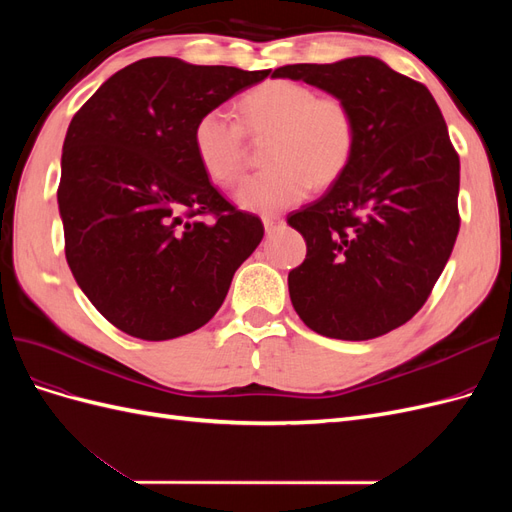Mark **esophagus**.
Returning a JSON list of instances; mask_svg holds the SVG:
<instances>
[{
    "mask_svg": "<svg viewBox=\"0 0 512 512\" xmlns=\"http://www.w3.org/2000/svg\"><path fill=\"white\" fill-rule=\"evenodd\" d=\"M262 224H265L267 235H273V232H277L284 226V220L280 215H265V218H262Z\"/></svg>",
    "mask_w": 512,
    "mask_h": 512,
    "instance_id": "esophagus-1",
    "label": "esophagus"
}]
</instances>
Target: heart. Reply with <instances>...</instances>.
Wrapping results in <instances>:
<instances>
[{
    "label": "heart",
    "mask_w": 512,
    "mask_h": 512,
    "mask_svg": "<svg viewBox=\"0 0 512 512\" xmlns=\"http://www.w3.org/2000/svg\"><path fill=\"white\" fill-rule=\"evenodd\" d=\"M232 119L220 108L203 113L192 128V147L205 175L218 185L235 183L245 164V134L269 138V168L247 177L237 203L252 213H277L299 205L312 190L337 183L348 170L356 143L354 108L339 96H318L316 89L290 79L256 85L237 104Z\"/></svg>",
    "instance_id": "1"
}]
</instances>
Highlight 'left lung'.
I'll return each mask as SVG.
<instances>
[{
  "label": "left lung",
  "instance_id": "1",
  "mask_svg": "<svg viewBox=\"0 0 512 512\" xmlns=\"http://www.w3.org/2000/svg\"><path fill=\"white\" fill-rule=\"evenodd\" d=\"M350 102L359 143L344 177L288 215L307 254L288 273L309 329L363 342L406 324L459 232V156L429 89L376 57L277 68Z\"/></svg>",
  "mask_w": 512,
  "mask_h": 512
}]
</instances>
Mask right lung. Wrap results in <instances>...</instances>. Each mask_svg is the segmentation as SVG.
Here are the masks:
<instances>
[{"label":"right lung","mask_w":512,"mask_h":512,"mask_svg":"<svg viewBox=\"0 0 512 512\" xmlns=\"http://www.w3.org/2000/svg\"><path fill=\"white\" fill-rule=\"evenodd\" d=\"M269 72L147 57L72 117L57 188L66 260L123 333L162 342L200 329L262 241L258 215L228 203L200 168L192 128Z\"/></svg>","instance_id":"right-lung-1"}]
</instances>
